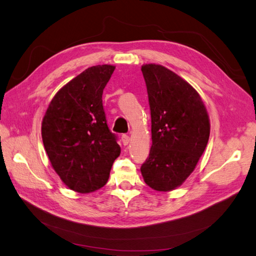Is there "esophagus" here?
Masks as SVG:
<instances>
[{
  "mask_svg": "<svg viewBox=\"0 0 256 256\" xmlns=\"http://www.w3.org/2000/svg\"><path fill=\"white\" fill-rule=\"evenodd\" d=\"M122 144H124V145H128V144H129V142H130V138H129V136H127V134H122Z\"/></svg>",
  "mask_w": 256,
  "mask_h": 256,
  "instance_id": "1",
  "label": "esophagus"
}]
</instances>
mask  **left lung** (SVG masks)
<instances>
[{
	"label": "left lung",
	"mask_w": 256,
	"mask_h": 256,
	"mask_svg": "<svg viewBox=\"0 0 256 256\" xmlns=\"http://www.w3.org/2000/svg\"><path fill=\"white\" fill-rule=\"evenodd\" d=\"M152 115L150 157L141 166L146 184L168 192L194 171L210 134L207 109L190 83L166 67L143 64Z\"/></svg>",
	"instance_id": "obj_1"
}]
</instances>
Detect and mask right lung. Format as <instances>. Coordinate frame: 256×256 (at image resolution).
I'll list each match as a JSON object with an SVG mask.
<instances>
[{"mask_svg":"<svg viewBox=\"0 0 256 256\" xmlns=\"http://www.w3.org/2000/svg\"><path fill=\"white\" fill-rule=\"evenodd\" d=\"M114 69L106 64L85 69L54 95L42 122L50 164L76 192L90 193L104 187L120 154L102 106V92Z\"/></svg>","mask_w":256,"mask_h":256,"instance_id":"add662e5","label":"right lung"}]
</instances>
